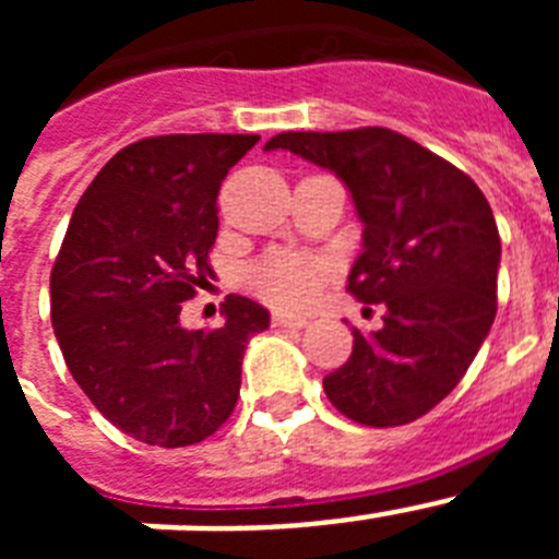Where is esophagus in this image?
<instances>
[{"mask_svg": "<svg viewBox=\"0 0 559 559\" xmlns=\"http://www.w3.org/2000/svg\"><path fill=\"white\" fill-rule=\"evenodd\" d=\"M274 328L302 330V328H308V319H305V316H294V313H283V310H276V313H274Z\"/></svg>", "mask_w": 559, "mask_h": 559, "instance_id": "obj_1", "label": "esophagus"}]
</instances>
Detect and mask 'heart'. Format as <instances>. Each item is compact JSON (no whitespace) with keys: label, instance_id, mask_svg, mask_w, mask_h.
Returning <instances> with one entry per match:
<instances>
[{"label":"heart","instance_id":"heart-1","mask_svg":"<svg viewBox=\"0 0 559 559\" xmlns=\"http://www.w3.org/2000/svg\"><path fill=\"white\" fill-rule=\"evenodd\" d=\"M328 280V263L299 251H274L249 269V285L276 308H308Z\"/></svg>","mask_w":559,"mask_h":559}]
</instances>
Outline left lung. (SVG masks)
Here are the masks:
<instances>
[{
	"label": "left lung",
	"mask_w": 559,
	"mask_h": 559,
	"mask_svg": "<svg viewBox=\"0 0 559 559\" xmlns=\"http://www.w3.org/2000/svg\"><path fill=\"white\" fill-rule=\"evenodd\" d=\"M265 151L335 173L364 224L347 290L383 308V328L353 330V355L324 378V394L360 426L428 414L456 389L496 319L501 237L484 192L389 128L276 133Z\"/></svg>",
	"instance_id": "8db88e82"
}]
</instances>
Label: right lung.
Instances as JSON below:
<instances>
[{
    "mask_svg": "<svg viewBox=\"0 0 559 559\" xmlns=\"http://www.w3.org/2000/svg\"><path fill=\"white\" fill-rule=\"evenodd\" d=\"M254 133H167L122 147L78 201L49 276L52 330L97 412L145 445H195L240 394L246 344L271 316L226 296V322L185 330L210 274L218 190Z\"/></svg>",
    "mask_w": 559,
    "mask_h": 559,
    "instance_id": "1",
    "label": "right lung"
}]
</instances>
